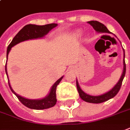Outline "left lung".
Returning a JSON list of instances; mask_svg holds the SVG:
<instances>
[{
    "mask_svg": "<svg viewBox=\"0 0 130 130\" xmlns=\"http://www.w3.org/2000/svg\"><path fill=\"white\" fill-rule=\"evenodd\" d=\"M90 24V25L93 26L94 29L97 32H110L106 26L104 25L101 22H99L98 21H90L88 22ZM124 51V50H123ZM124 58H125V51H124ZM125 72H126V65L125 63V59H123V72L122 76H121L120 80H119L117 84L112 88V89L110 91L107 92L106 93L103 94L99 96H93L89 95L88 94L85 93V92L83 91V90L80 89V87L78 85V81H76V86H77V89L79 93V95L83 100L89 103H93V104H99V103L104 102L106 101H108L110 99L114 98L115 96L118 93V92L121 89V85H122V82L123 78L125 75Z\"/></svg>",
    "mask_w": 130,
    "mask_h": 130,
    "instance_id": "obj_1",
    "label": "left lung"
}]
</instances>
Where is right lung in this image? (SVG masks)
I'll return each instance as SVG.
<instances>
[{"mask_svg": "<svg viewBox=\"0 0 130 130\" xmlns=\"http://www.w3.org/2000/svg\"><path fill=\"white\" fill-rule=\"evenodd\" d=\"M57 26V24L52 23L49 24H45L43 26H38L35 25V24H28L24 26L18 33L14 37V38L13 39L11 42L9 43V45H8L7 50V59L9 52L11 50V48L16 45L20 42L28 40V39H37L39 37L45 36V35L47 34L49 32L50 30L56 27ZM5 72L7 76V63L5 64ZM63 76H62L61 78H59L56 83H54L52 87L51 88L50 92L48 94L47 97L45 98H43L41 100H28L26 98L21 97L19 95L16 94L13 91V90L11 89V87L10 86L9 82L8 80L9 86L10 87L11 91L16 95L20 102L24 105L25 106L31 109H35V110H43V109H46L53 107L56 103V90L57 85L60 83L61 80ZM9 80V78H8Z\"/></svg>", "mask_w": 130, "mask_h": 130, "instance_id": "1", "label": "right lung"}]
</instances>
